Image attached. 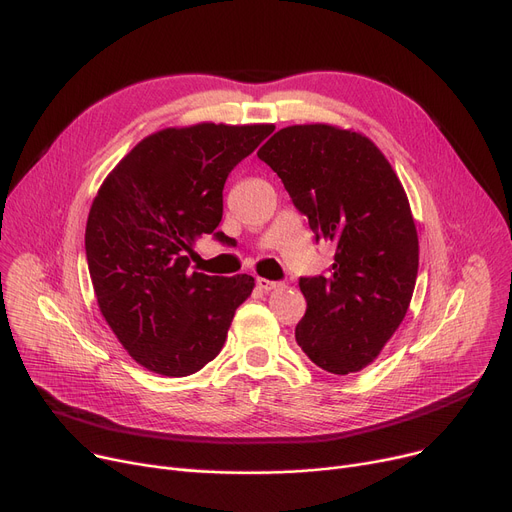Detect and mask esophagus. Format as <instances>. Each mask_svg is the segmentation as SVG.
Returning <instances> with one entry per match:
<instances>
[{
    "instance_id": "esophagus-1",
    "label": "esophagus",
    "mask_w": 512,
    "mask_h": 512,
    "mask_svg": "<svg viewBox=\"0 0 512 512\" xmlns=\"http://www.w3.org/2000/svg\"><path fill=\"white\" fill-rule=\"evenodd\" d=\"M257 286L263 290V292H270L274 288L280 286V282H274V280H267V278H257Z\"/></svg>"
}]
</instances>
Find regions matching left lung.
<instances>
[{"label":"left lung","mask_w":512,"mask_h":512,"mask_svg":"<svg viewBox=\"0 0 512 512\" xmlns=\"http://www.w3.org/2000/svg\"><path fill=\"white\" fill-rule=\"evenodd\" d=\"M257 157L284 182L315 240H332L326 276L301 278L307 311L294 336L336 375L361 371L405 319L419 270L409 199L367 137L328 124L278 130Z\"/></svg>","instance_id":"1"}]
</instances>
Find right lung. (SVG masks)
<instances>
[{"mask_svg":"<svg viewBox=\"0 0 512 512\" xmlns=\"http://www.w3.org/2000/svg\"><path fill=\"white\" fill-rule=\"evenodd\" d=\"M272 124H195L149 134L105 178L85 251L101 315L149 371L184 378L218 357L253 276L188 270V255L224 213L228 174Z\"/></svg>","mask_w":512,"mask_h":512,"instance_id":"right-lung-1","label":"right lung"}]
</instances>
